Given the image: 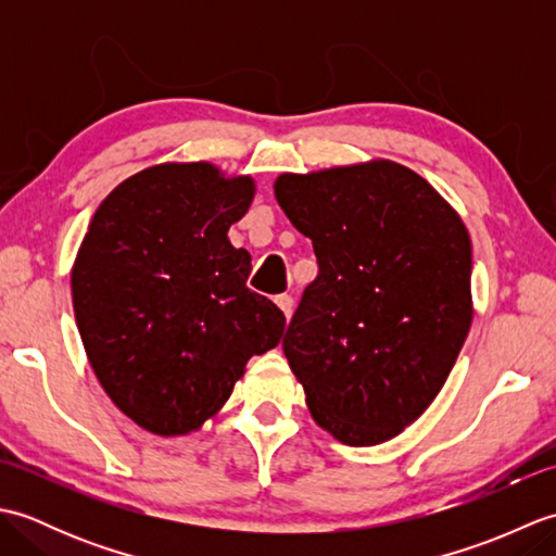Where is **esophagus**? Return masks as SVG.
Here are the masks:
<instances>
[{"label":"esophagus","mask_w":556,"mask_h":556,"mask_svg":"<svg viewBox=\"0 0 556 556\" xmlns=\"http://www.w3.org/2000/svg\"><path fill=\"white\" fill-rule=\"evenodd\" d=\"M275 301H277V305L281 308V313H285L287 317H291V313H293V296H289V293H279Z\"/></svg>","instance_id":"34e87169"}]
</instances>
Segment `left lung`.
I'll return each instance as SVG.
<instances>
[{"label":"left lung","instance_id":"1","mask_svg":"<svg viewBox=\"0 0 556 556\" xmlns=\"http://www.w3.org/2000/svg\"><path fill=\"white\" fill-rule=\"evenodd\" d=\"M275 195L317 257L281 341L313 418L344 444L392 440L440 394L473 320L464 222L387 160L281 174Z\"/></svg>","mask_w":556,"mask_h":556}]
</instances>
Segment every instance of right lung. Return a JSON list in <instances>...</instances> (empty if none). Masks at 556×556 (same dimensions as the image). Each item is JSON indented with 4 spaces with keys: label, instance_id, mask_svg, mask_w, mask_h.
<instances>
[{
    "label": "right lung",
    "instance_id": "obj_1",
    "mask_svg": "<svg viewBox=\"0 0 556 556\" xmlns=\"http://www.w3.org/2000/svg\"><path fill=\"white\" fill-rule=\"evenodd\" d=\"M253 179L207 162L157 164L119 184L92 217L71 275L76 325L104 392L155 434L198 430L287 317L245 287L251 253L227 231Z\"/></svg>",
    "mask_w": 556,
    "mask_h": 556
}]
</instances>
